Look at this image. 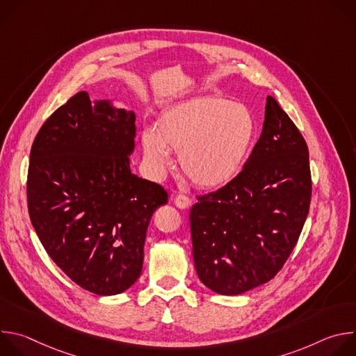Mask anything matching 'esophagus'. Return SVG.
I'll use <instances>...</instances> for the list:
<instances>
[{
	"label": "esophagus",
	"mask_w": 356,
	"mask_h": 356,
	"mask_svg": "<svg viewBox=\"0 0 356 356\" xmlns=\"http://www.w3.org/2000/svg\"><path fill=\"white\" fill-rule=\"evenodd\" d=\"M173 202H175V206H176L177 209L186 210V209L190 206V198L186 197V195H183V194H179V195H176V197L173 198Z\"/></svg>",
	"instance_id": "34e87169"
}]
</instances>
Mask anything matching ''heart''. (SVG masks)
Masks as SVG:
<instances>
[{"label": "heart", "mask_w": 356, "mask_h": 356, "mask_svg": "<svg viewBox=\"0 0 356 356\" xmlns=\"http://www.w3.org/2000/svg\"><path fill=\"white\" fill-rule=\"evenodd\" d=\"M258 134L252 111L217 95L193 97L165 108L155 129L142 132L150 169L162 175L179 152L181 172L198 187L216 190L243 169Z\"/></svg>", "instance_id": "b5f03b06"}]
</instances>
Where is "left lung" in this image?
<instances>
[{"label":"left lung","mask_w":356,"mask_h":356,"mask_svg":"<svg viewBox=\"0 0 356 356\" xmlns=\"http://www.w3.org/2000/svg\"><path fill=\"white\" fill-rule=\"evenodd\" d=\"M197 200L190 229L202 284L236 296L275 277L306 222L312 175L307 143L273 97L243 170Z\"/></svg>","instance_id":"left-lung-1"}]
</instances>
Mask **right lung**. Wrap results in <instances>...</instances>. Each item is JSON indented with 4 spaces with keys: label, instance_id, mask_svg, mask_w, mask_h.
Returning a JSON list of instances; mask_svg holds the SVG:
<instances>
[{
    "label": "right lung",
    "instance_id": "add662e5",
    "mask_svg": "<svg viewBox=\"0 0 356 356\" xmlns=\"http://www.w3.org/2000/svg\"><path fill=\"white\" fill-rule=\"evenodd\" d=\"M135 113L73 95L39 129L28 170L31 222L47 255L98 296L140 276L147 225L166 190L131 170Z\"/></svg>",
    "mask_w": 356,
    "mask_h": 356
}]
</instances>
